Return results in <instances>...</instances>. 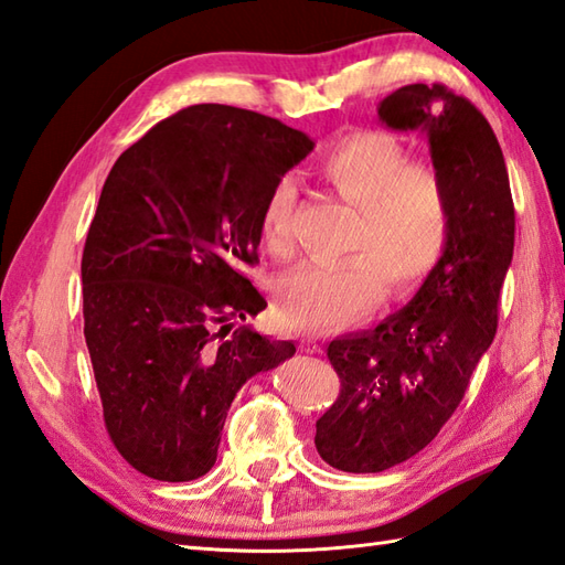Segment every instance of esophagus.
I'll list each match as a JSON object with an SVG mask.
<instances>
[{"mask_svg": "<svg viewBox=\"0 0 565 565\" xmlns=\"http://www.w3.org/2000/svg\"><path fill=\"white\" fill-rule=\"evenodd\" d=\"M301 352H306V354H320L322 350H320V344H318L316 338H303L301 340Z\"/></svg>", "mask_w": 565, "mask_h": 565, "instance_id": "obj_1", "label": "esophagus"}]
</instances>
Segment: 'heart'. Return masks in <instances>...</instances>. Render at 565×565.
<instances>
[{"label": "heart", "instance_id": "obj_1", "mask_svg": "<svg viewBox=\"0 0 565 565\" xmlns=\"http://www.w3.org/2000/svg\"><path fill=\"white\" fill-rule=\"evenodd\" d=\"M398 138L383 130H354L334 140L320 174L359 206V221L340 264H306L276 286V318L291 330L350 326L379 301L383 279L405 291L435 267L449 239V199L439 174L423 162H405ZM296 186L276 182L262 209L259 233L276 259L294 257Z\"/></svg>", "mask_w": 565, "mask_h": 565}]
</instances>
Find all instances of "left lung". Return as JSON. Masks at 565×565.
Here are the masks:
<instances>
[{"instance_id":"8db88e82","label":"left lung","mask_w":565,"mask_h":565,"mask_svg":"<svg viewBox=\"0 0 565 565\" xmlns=\"http://www.w3.org/2000/svg\"><path fill=\"white\" fill-rule=\"evenodd\" d=\"M393 130H423L449 199V239L413 301L374 330L332 340L340 395L316 423L322 461L379 473L437 437L498 330L514 249V203L486 116L444 84H407L379 104Z\"/></svg>"}]
</instances>
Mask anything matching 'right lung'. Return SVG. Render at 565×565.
<instances>
[{
	"mask_svg": "<svg viewBox=\"0 0 565 565\" xmlns=\"http://www.w3.org/2000/svg\"><path fill=\"white\" fill-rule=\"evenodd\" d=\"M313 146L276 118L196 104L106 177L82 255L84 340L106 431L154 481L209 473L243 383L296 354L231 320L267 308L239 269L259 262L269 189Z\"/></svg>",
	"mask_w": 565,
	"mask_h": 565,
	"instance_id": "right-lung-1",
	"label": "right lung"
}]
</instances>
